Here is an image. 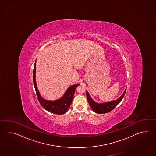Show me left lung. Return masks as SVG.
Masks as SVG:
<instances>
[{
	"mask_svg": "<svg viewBox=\"0 0 156 156\" xmlns=\"http://www.w3.org/2000/svg\"><path fill=\"white\" fill-rule=\"evenodd\" d=\"M126 91V88L123 94L121 95V96L118 99H117L116 100H113L107 103H100V104L95 102L92 99L90 95L87 91H86V95H87L88 101L91 108L92 110L96 113L103 114V113H108L115 108L118 104L122 100L125 95Z\"/></svg>",
	"mask_w": 156,
	"mask_h": 156,
	"instance_id": "obj_1",
	"label": "left lung"
}]
</instances>
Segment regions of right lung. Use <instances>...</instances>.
Listing matches in <instances>:
<instances>
[{"label":"right lung","mask_w":156,"mask_h":156,"mask_svg":"<svg viewBox=\"0 0 156 156\" xmlns=\"http://www.w3.org/2000/svg\"><path fill=\"white\" fill-rule=\"evenodd\" d=\"M35 66L36 61L35 62L34 66L33 69V79L35 90L37 95L39 102L44 109L49 111L51 113L56 114H64L65 113H66L68 110L69 108L70 107V105L72 102L73 96L74 95V92L76 90V88L79 86V84H74L69 87L61 99H58L55 101H49L45 100L41 97L37 86L35 81Z\"/></svg>","instance_id":"right-lung-1"}]
</instances>
